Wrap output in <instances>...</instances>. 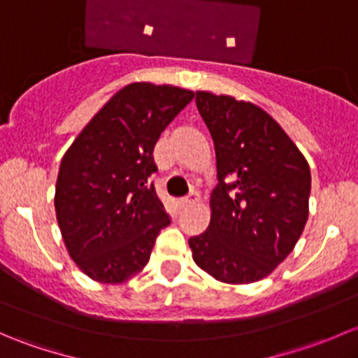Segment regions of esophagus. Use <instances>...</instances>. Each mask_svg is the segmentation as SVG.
Listing matches in <instances>:
<instances>
[{"instance_id": "34e87169", "label": "esophagus", "mask_w": 358, "mask_h": 358, "mask_svg": "<svg viewBox=\"0 0 358 358\" xmlns=\"http://www.w3.org/2000/svg\"><path fill=\"white\" fill-rule=\"evenodd\" d=\"M197 201H199V192H197V190H192L189 196H185L180 199V206H182V208H185V206L194 204V202H197Z\"/></svg>"}]
</instances>
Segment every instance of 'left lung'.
<instances>
[{
    "label": "left lung",
    "mask_w": 358,
    "mask_h": 358,
    "mask_svg": "<svg viewBox=\"0 0 358 358\" xmlns=\"http://www.w3.org/2000/svg\"><path fill=\"white\" fill-rule=\"evenodd\" d=\"M215 142L218 185L211 222L190 237L192 258L227 284L265 279L294 249L308 220L312 176L279 122L251 102L197 92Z\"/></svg>",
    "instance_id": "obj_1"
}]
</instances>
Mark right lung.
<instances>
[{
  "label": "right lung",
  "instance_id": "1",
  "mask_svg": "<svg viewBox=\"0 0 358 358\" xmlns=\"http://www.w3.org/2000/svg\"><path fill=\"white\" fill-rule=\"evenodd\" d=\"M194 92L152 83L119 90L60 162L55 211L76 265L93 280L121 284L149 263L169 215L159 201L154 147Z\"/></svg>",
  "mask_w": 358,
  "mask_h": 358
}]
</instances>
